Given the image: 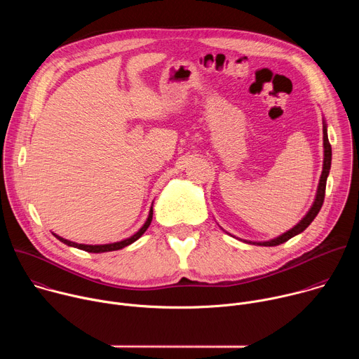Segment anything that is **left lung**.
<instances>
[{"label": "left lung", "instance_id": "8db88e82", "mask_svg": "<svg viewBox=\"0 0 359 359\" xmlns=\"http://www.w3.org/2000/svg\"><path fill=\"white\" fill-rule=\"evenodd\" d=\"M323 133H324V166H323V173H321V179H320V184H318V190H317V197L316 201L313 204V208L310 209V212L305 215V217L291 230H288L287 233L281 234L280 237L270 240V241H263V243H252V244H259V245H267V247H273V245H278L285 243L287 240H290L291 237L299 234L301 231H304L306 227H309L313 220L317 217L318 212L323 208V203H324V197H325V187H327V177L330 175V169H331V156H332V151H331V144L328 140V135H327V125L324 122L323 126ZM251 243V241H248Z\"/></svg>", "mask_w": 359, "mask_h": 359}]
</instances>
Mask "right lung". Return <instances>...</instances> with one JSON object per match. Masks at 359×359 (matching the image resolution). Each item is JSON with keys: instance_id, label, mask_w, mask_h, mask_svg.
Wrapping results in <instances>:
<instances>
[{"instance_id": "right-lung-1", "label": "right lung", "mask_w": 359, "mask_h": 359, "mask_svg": "<svg viewBox=\"0 0 359 359\" xmlns=\"http://www.w3.org/2000/svg\"><path fill=\"white\" fill-rule=\"evenodd\" d=\"M151 217H153V209H150V212H149V217H147V220H146V223L142 226V229L136 233V234H133L132 237H129V238H126V240H122V241H118V243H112V244H100V245H89V244H78V243H74V241H69V240H65V238H62V237H60V236H57L55 233H53L60 241H62L64 244H67V245H71V247H75V248H79V250H85V251H88V252H107V251H115V250H121V248H123V247H126V245H129V244H132L133 241H136L146 230H147V227L150 226V223H151Z\"/></svg>"}]
</instances>
